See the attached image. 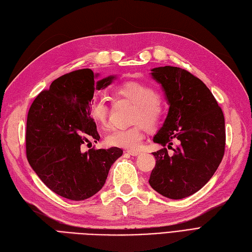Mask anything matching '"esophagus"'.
Listing matches in <instances>:
<instances>
[{
    "instance_id": "obj_1",
    "label": "esophagus",
    "mask_w": 252,
    "mask_h": 252,
    "mask_svg": "<svg viewBox=\"0 0 252 252\" xmlns=\"http://www.w3.org/2000/svg\"><path fill=\"white\" fill-rule=\"evenodd\" d=\"M127 153L131 156H138L140 154V151H132V149H128Z\"/></svg>"
}]
</instances>
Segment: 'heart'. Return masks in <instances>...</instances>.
<instances>
[{
	"instance_id": "b5f03b06",
	"label": "heart",
	"mask_w": 252,
	"mask_h": 252,
	"mask_svg": "<svg viewBox=\"0 0 252 252\" xmlns=\"http://www.w3.org/2000/svg\"><path fill=\"white\" fill-rule=\"evenodd\" d=\"M121 96L129 99L135 105L132 114V122H142L148 127L157 125L163 113L164 103L153 87L140 81L129 80L117 88ZM90 115L100 127H106L108 123V106L104 97H95L89 106ZM144 139V131L141 124L131 127L114 128L108 134L107 143L112 146L127 149H138Z\"/></svg>"
}]
</instances>
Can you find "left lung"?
I'll return each instance as SVG.
<instances>
[{
    "instance_id": "obj_1",
    "label": "left lung",
    "mask_w": 252,
    "mask_h": 252,
    "mask_svg": "<svg viewBox=\"0 0 252 252\" xmlns=\"http://www.w3.org/2000/svg\"><path fill=\"white\" fill-rule=\"evenodd\" d=\"M151 71L169 108L153 140L163 148L153 153L157 161L148 182L162 196L182 199L199 191L221 162L225 118L209 88L189 72L171 65ZM174 140L179 143L176 149L171 148ZM165 145L172 149V154Z\"/></svg>"
}]
</instances>
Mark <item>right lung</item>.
<instances>
[{
	"label": "right lung",
	"mask_w": 252,
	"mask_h": 252,
	"mask_svg": "<svg viewBox=\"0 0 252 252\" xmlns=\"http://www.w3.org/2000/svg\"><path fill=\"white\" fill-rule=\"evenodd\" d=\"M98 74L83 69L55 79L32 101L26 122V157L44 185L71 200H85L104 187L113 163L123 155L119 147H80L100 137L90 115L95 90L115 78L95 80Z\"/></svg>",
	"instance_id": "obj_1"
}]
</instances>
